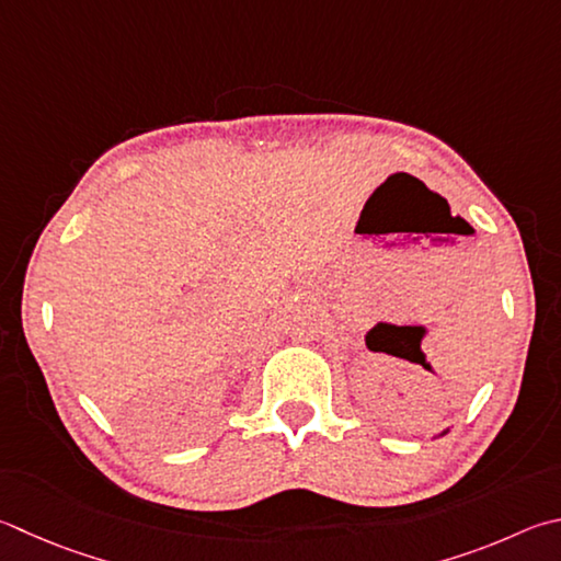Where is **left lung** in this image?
I'll use <instances>...</instances> for the list:
<instances>
[{
    "label": "left lung",
    "instance_id": "obj_1",
    "mask_svg": "<svg viewBox=\"0 0 561 561\" xmlns=\"http://www.w3.org/2000/svg\"><path fill=\"white\" fill-rule=\"evenodd\" d=\"M444 434H446V432H444Z\"/></svg>",
    "mask_w": 561,
    "mask_h": 561
}]
</instances>
